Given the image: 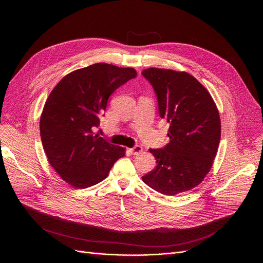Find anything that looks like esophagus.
Returning a JSON list of instances; mask_svg holds the SVG:
<instances>
[{"mask_svg": "<svg viewBox=\"0 0 263 263\" xmlns=\"http://www.w3.org/2000/svg\"><path fill=\"white\" fill-rule=\"evenodd\" d=\"M130 152L133 154V155H138L142 152V146L140 145H135L133 146L132 148H130Z\"/></svg>", "mask_w": 263, "mask_h": 263, "instance_id": "34e87169", "label": "esophagus"}]
</instances>
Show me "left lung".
Masks as SVG:
<instances>
[{"instance_id":"1","label":"left lung","mask_w":263,"mask_h":263,"mask_svg":"<svg viewBox=\"0 0 263 263\" xmlns=\"http://www.w3.org/2000/svg\"><path fill=\"white\" fill-rule=\"evenodd\" d=\"M142 76L152 85L159 116L170 123V142L149 148L156 167L142 177L154 191L174 196L199 185L209 173L220 139V120L207 89L185 71L151 67Z\"/></svg>"}]
</instances>
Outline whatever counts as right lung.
Wrapping results in <instances>:
<instances>
[{"label":"right lung","instance_id":"obj_1","mask_svg":"<svg viewBox=\"0 0 263 263\" xmlns=\"http://www.w3.org/2000/svg\"><path fill=\"white\" fill-rule=\"evenodd\" d=\"M131 67L96 63L74 70L54 87L41 118V137L51 166L76 189L104 180L125 148L93 133L109 97L136 78Z\"/></svg>","mask_w":263,"mask_h":263}]
</instances>
